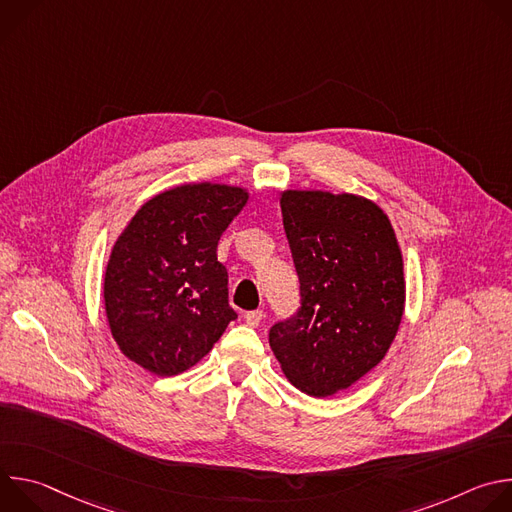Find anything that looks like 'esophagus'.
Returning a JSON list of instances; mask_svg holds the SVG:
<instances>
[{
	"label": "esophagus",
	"instance_id": "esophagus-1",
	"mask_svg": "<svg viewBox=\"0 0 512 512\" xmlns=\"http://www.w3.org/2000/svg\"><path fill=\"white\" fill-rule=\"evenodd\" d=\"M263 320V312L261 310H251L245 314V322L251 326V328H257Z\"/></svg>",
	"mask_w": 512,
	"mask_h": 512
}]
</instances>
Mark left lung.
Instances as JSON below:
<instances>
[{"label": "left lung", "mask_w": 512, "mask_h": 512, "mask_svg": "<svg viewBox=\"0 0 512 512\" xmlns=\"http://www.w3.org/2000/svg\"><path fill=\"white\" fill-rule=\"evenodd\" d=\"M300 308L269 346L289 383L312 397L348 389L387 354L403 316V257L387 214L354 194H281Z\"/></svg>", "instance_id": "left-lung-1"}]
</instances>
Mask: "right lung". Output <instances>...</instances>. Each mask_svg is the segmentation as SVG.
Returning <instances> with one entry per match:
<instances>
[{"instance_id":"right-lung-1","label":"right lung","mask_w":512,"mask_h":512,"mask_svg":"<svg viewBox=\"0 0 512 512\" xmlns=\"http://www.w3.org/2000/svg\"><path fill=\"white\" fill-rule=\"evenodd\" d=\"M243 188L188 184L145 202L105 271V310L121 352L174 377L210 352L237 320L216 247L247 204Z\"/></svg>"}]
</instances>
